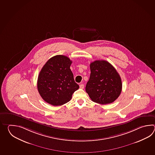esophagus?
Listing matches in <instances>:
<instances>
[{"mask_svg":"<svg viewBox=\"0 0 155 155\" xmlns=\"http://www.w3.org/2000/svg\"><path fill=\"white\" fill-rule=\"evenodd\" d=\"M80 88L81 89H84V84H80Z\"/></svg>","mask_w":155,"mask_h":155,"instance_id":"obj_1","label":"esophagus"}]
</instances>
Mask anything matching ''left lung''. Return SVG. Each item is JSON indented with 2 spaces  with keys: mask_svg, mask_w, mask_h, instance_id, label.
I'll return each instance as SVG.
<instances>
[{
  "mask_svg": "<svg viewBox=\"0 0 155 155\" xmlns=\"http://www.w3.org/2000/svg\"><path fill=\"white\" fill-rule=\"evenodd\" d=\"M90 66L91 74L85 87L90 98L102 105L115 101L122 91V81L119 73L105 60H96Z\"/></svg>",
  "mask_w": 155,
  "mask_h": 155,
  "instance_id": "obj_1",
  "label": "left lung"
}]
</instances>
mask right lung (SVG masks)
Here are the masks:
<instances>
[{
    "instance_id": "1",
    "label": "right lung",
    "mask_w": 155,
    "mask_h": 155,
    "mask_svg": "<svg viewBox=\"0 0 155 155\" xmlns=\"http://www.w3.org/2000/svg\"><path fill=\"white\" fill-rule=\"evenodd\" d=\"M71 63L68 57L58 55L48 60L41 70L38 90L43 100L50 105L60 106L69 102L79 89L70 68Z\"/></svg>"
}]
</instances>
